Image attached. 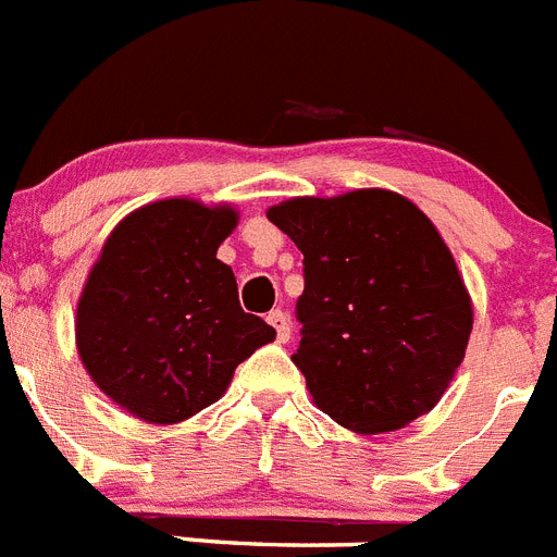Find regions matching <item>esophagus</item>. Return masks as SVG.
<instances>
[{
    "label": "esophagus",
    "mask_w": 557,
    "mask_h": 557,
    "mask_svg": "<svg viewBox=\"0 0 557 557\" xmlns=\"http://www.w3.org/2000/svg\"><path fill=\"white\" fill-rule=\"evenodd\" d=\"M267 322L274 327L280 344H285V341L290 338V322H288V315H285L283 310H272V313L267 315Z\"/></svg>",
    "instance_id": "34e87169"
}]
</instances>
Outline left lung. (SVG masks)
<instances>
[{
    "instance_id": "8db88e82",
    "label": "left lung",
    "mask_w": 557,
    "mask_h": 557,
    "mask_svg": "<svg viewBox=\"0 0 557 557\" xmlns=\"http://www.w3.org/2000/svg\"><path fill=\"white\" fill-rule=\"evenodd\" d=\"M305 255L302 341L290 360L315 408L358 433L435 408L472 333V299L435 224L383 188L269 208Z\"/></svg>"
}]
</instances>
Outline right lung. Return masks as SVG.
Here are the masks:
<instances>
[{"label":"right lung","instance_id":"right-lung-1","mask_svg":"<svg viewBox=\"0 0 557 557\" xmlns=\"http://www.w3.org/2000/svg\"><path fill=\"white\" fill-rule=\"evenodd\" d=\"M238 224L230 205L160 199L113 227L77 302L85 372L127 413L174 424L216 403L235 366L274 341L244 313L219 244Z\"/></svg>","mask_w":557,"mask_h":557}]
</instances>
